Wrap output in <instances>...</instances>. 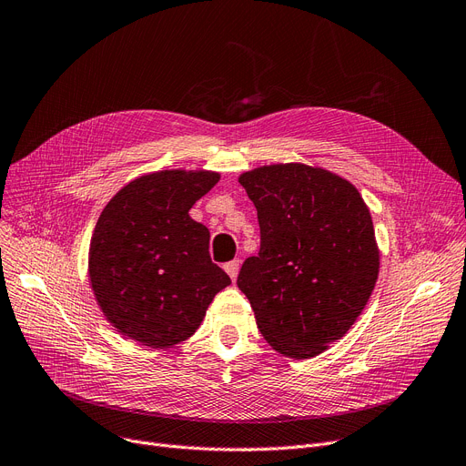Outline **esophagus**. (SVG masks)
<instances>
[{"label": "esophagus", "instance_id": "obj_1", "mask_svg": "<svg viewBox=\"0 0 466 466\" xmlns=\"http://www.w3.org/2000/svg\"><path fill=\"white\" fill-rule=\"evenodd\" d=\"M238 266H240L238 259H231V262H228L226 266H223V269L228 271V275L233 279V281H235V279H237V273H238Z\"/></svg>", "mask_w": 466, "mask_h": 466}]
</instances>
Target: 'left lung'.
<instances>
[{"label": "left lung", "instance_id": "1", "mask_svg": "<svg viewBox=\"0 0 466 466\" xmlns=\"http://www.w3.org/2000/svg\"><path fill=\"white\" fill-rule=\"evenodd\" d=\"M238 183L258 212L259 252L237 285L277 351L313 358L344 337L375 289L369 208L350 181L306 164L264 166Z\"/></svg>", "mask_w": 466, "mask_h": 466}]
</instances>
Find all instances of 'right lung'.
I'll return each instance as SVG.
<instances>
[{"label": "right lung", "mask_w": 466, "mask_h": 466, "mask_svg": "<svg viewBox=\"0 0 466 466\" xmlns=\"http://www.w3.org/2000/svg\"><path fill=\"white\" fill-rule=\"evenodd\" d=\"M218 179L216 172L148 174L101 212L89 247L91 287L126 337L151 348L183 342L214 296L231 285L210 258V231L189 216Z\"/></svg>", "instance_id": "obj_1"}]
</instances>
